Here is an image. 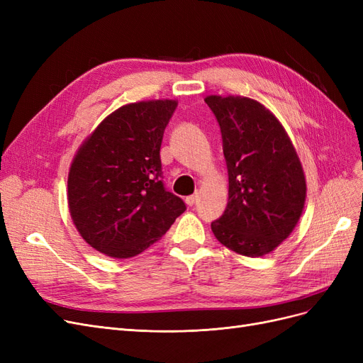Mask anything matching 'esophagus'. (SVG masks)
Returning a JSON list of instances; mask_svg holds the SVG:
<instances>
[{"label": "esophagus", "instance_id": "1", "mask_svg": "<svg viewBox=\"0 0 363 363\" xmlns=\"http://www.w3.org/2000/svg\"><path fill=\"white\" fill-rule=\"evenodd\" d=\"M199 199H200V194H199V192H195L194 195L188 196V199H186L184 201H186V204H188V206H194L196 201H199Z\"/></svg>", "mask_w": 363, "mask_h": 363}]
</instances>
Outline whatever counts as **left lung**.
<instances>
[{
  "instance_id": "obj_1",
  "label": "left lung",
  "mask_w": 363,
  "mask_h": 363,
  "mask_svg": "<svg viewBox=\"0 0 363 363\" xmlns=\"http://www.w3.org/2000/svg\"><path fill=\"white\" fill-rule=\"evenodd\" d=\"M223 135L228 203L212 223L228 250L262 257L289 238L306 203V175L286 130L269 108L248 96L208 95Z\"/></svg>"
}]
</instances>
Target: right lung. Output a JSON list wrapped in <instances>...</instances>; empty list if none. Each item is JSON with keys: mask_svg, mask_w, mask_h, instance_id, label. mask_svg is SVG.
I'll use <instances>...</instances> for the list:
<instances>
[{"mask_svg": "<svg viewBox=\"0 0 363 363\" xmlns=\"http://www.w3.org/2000/svg\"><path fill=\"white\" fill-rule=\"evenodd\" d=\"M175 100L121 106L77 150L68 174V206L80 236L113 259L140 255L186 206L164 191L160 145Z\"/></svg>", "mask_w": 363, "mask_h": 363, "instance_id": "1", "label": "right lung"}]
</instances>
